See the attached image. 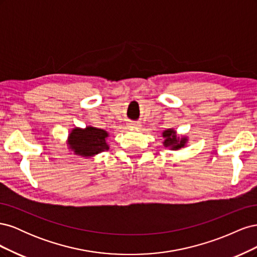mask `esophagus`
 <instances>
[{"instance_id":"1","label":"esophagus","mask_w":257,"mask_h":257,"mask_svg":"<svg viewBox=\"0 0 257 257\" xmlns=\"http://www.w3.org/2000/svg\"><path fill=\"white\" fill-rule=\"evenodd\" d=\"M127 126H128L130 128H132V130H134V128H139V127H141V125H139L138 123H134V122H130Z\"/></svg>"}]
</instances>
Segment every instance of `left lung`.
<instances>
[{
  "instance_id": "left-lung-1",
  "label": "left lung",
  "mask_w": 257,
  "mask_h": 257,
  "mask_svg": "<svg viewBox=\"0 0 257 257\" xmlns=\"http://www.w3.org/2000/svg\"><path fill=\"white\" fill-rule=\"evenodd\" d=\"M163 138H164V145L165 148H169L170 150H179L181 148H184L188 143V137L177 136V132L174 128H168L162 133Z\"/></svg>"
}]
</instances>
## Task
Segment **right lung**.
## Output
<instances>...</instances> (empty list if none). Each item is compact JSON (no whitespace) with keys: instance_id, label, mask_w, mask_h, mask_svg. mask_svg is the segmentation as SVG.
Masks as SVG:
<instances>
[{"instance_id":"1","label":"right lung","mask_w":257,"mask_h":257,"mask_svg":"<svg viewBox=\"0 0 257 257\" xmlns=\"http://www.w3.org/2000/svg\"><path fill=\"white\" fill-rule=\"evenodd\" d=\"M108 137L109 134L102 128L94 126L75 127L68 134L67 146L74 154L88 159L109 150V145L107 144Z\"/></svg>"}]
</instances>
